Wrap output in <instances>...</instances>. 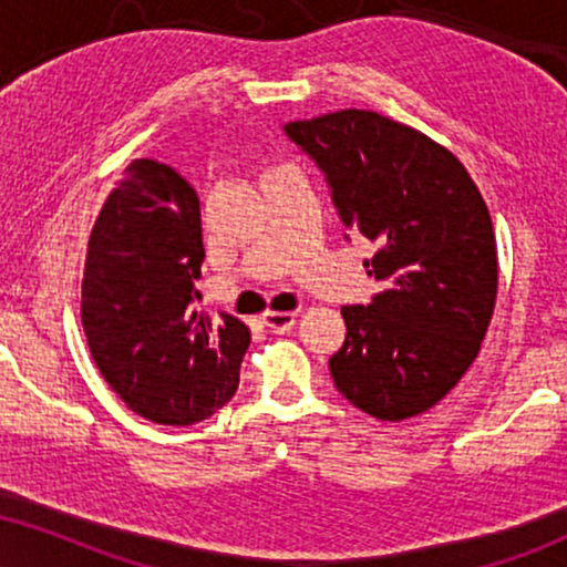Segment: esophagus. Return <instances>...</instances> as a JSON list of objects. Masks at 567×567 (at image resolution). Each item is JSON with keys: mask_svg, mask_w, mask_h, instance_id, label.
Segmentation results:
<instances>
[{"mask_svg": "<svg viewBox=\"0 0 567 567\" xmlns=\"http://www.w3.org/2000/svg\"><path fill=\"white\" fill-rule=\"evenodd\" d=\"M262 320H265V326L270 328V331L284 333V331H289L291 326H295L297 312H272V310H268V312H265V316H262Z\"/></svg>", "mask_w": 567, "mask_h": 567, "instance_id": "1", "label": "esophagus"}]
</instances>
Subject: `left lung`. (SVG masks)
<instances>
[{
  "instance_id": "left-lung-1",
  "label": "left lung",
  "mask_w": 567,
  "mask_h": 567,
  "mask_svg": "<svg viewBox=\"0 0 567 567\" xmlns=\"http://www.w3.org/2000/svg\"><path fill=\"white\" fill-rule=\"evenodd\" d=\"M284 134L323 173L344 228L379 247L365 268L383 291L368 307H341L333 383L379 421L421 415L463 379L492 320L497 241L486 202L452 152L370 110L286 123Z\"/></svg>"
}]
</instances>
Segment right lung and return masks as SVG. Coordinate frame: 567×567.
<instances>
[{
    "instance_id": "1",
    "label": "right lung",
    "mask_w": 567,
    "mask_h": 567,
    "mask_svg": "<svg viewBox=\"0 0 567 567\" xmlns=\"http://www.w3.org/2000/svg\"><path fill=\"white\" fill-rule=\"evenodd\" d=\"M199 197L155 159H134L94 223L81 286L91 358L136 415L192 425L239 389L249 328L199 312Z\"/></svg>"
}]
</instances>
